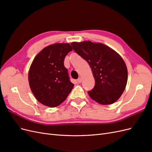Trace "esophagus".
I'll return each mask as SVG.
<instances>
[{
    "mask_svg": "<svg viewBox=\"0 0 152 152\" xmlns=\"http://www.w3.org/2000/svg\"><path fill=\"white\" fill-rule=\"evenodd\" d=\"M77 82H78V83H81V82H82V78L79 77V79H77Z\"/></svg>",
    "mask_w": 152,
    "mask_h": 152,
    "instance_id": "1",
    "label": "esophagus"
}]
</instances>
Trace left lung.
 <instances>
[{"mask_svg": "<svg viewBox=\"0 0 152 152\" xmlns=\"http://www.w3.org/2000/svg\"><path fill=\"white\" fill-rule=\"evenodd\" d=\"M73 50L89 63L95 80L88 94L100 104H113L120 98L127 82L125 62L115 50L103 44L89 40L73 42Z\"/></svg>", "mask_w": 152, "mask_h": 152, "instance_id": "1", "label": "left lung"}]
</instances>
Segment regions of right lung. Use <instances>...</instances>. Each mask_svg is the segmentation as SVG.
<instances>
[{
  "instance_id": "add662e5",
  "label": "right lung",
  "mask_w": 152,
  "mask_h": 152,
  "mask_svg": "<svg viewBox=\"0 0 152 152\" xmlns=\"http://www.w3.org/2000/svg\"><path fill=\"white\" fill-rule=\"evenodd\" d=\"M73 49L68 43L49 45L40 51L28 71L30 89L39 102L54 108L62 103L74 84L70 81L64 59Z\"/></svg>"
}]
</instances>
